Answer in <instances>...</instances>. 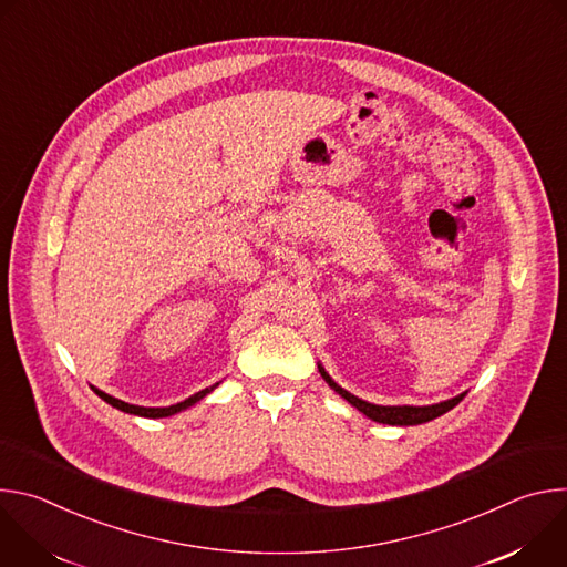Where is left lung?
<instances>
[{"label": "left lung", "instance_id": "8db88e82", "mask_svg": "<svg viewBox=\"0 0 567 567\" xmlns=\"http://www.w3.org/2000/svg\"><path fill=\"white\" fill-rule=\"evenodd\" d=\"M322 379H326L330 383L332 390H337L346 401H350L354 409H359L365 417H370L372 422H379V424H392V426H415V424H424V422H431L444 413H449L453 406H457V403L464 399V394H457L449 401H440V403H433V406H374V403H368L354 394H350L348 390H343L341 385H337L330 374L322 370L318 365Z\"/></svg>", "mask_w": 567, "mask_h": 567}]
</instances>
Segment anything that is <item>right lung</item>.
I'll list each match as a JSON object with an SVG mask.
<instances>
[{"label":"right lung","mask_w":567,"mask_h":567,"mask_svg":"<svg viewBox=\"0 0 567 567\" xmlns=\"http://www.w3.org/2000/svg\"><path fill=\"white\" fill-rule=\"evenodd\" d=\"M215 388H217V383L210 385V388H206V390H199L197 394H193V396H188L186 401H179V403H175V406H168V409H143V406H132V403H125V401H121V399H116V396H110V394H105L103 390H96V388H94V392H96L101 399H105V401L110 403V406H114V409H118V411H123V413L156 420V417H171V415H175V413L186 411L188 406H193V403H197L199 399H204V396H206L210 390H215Z\"/></svg>","instance_id":"1"}]
</instances>
